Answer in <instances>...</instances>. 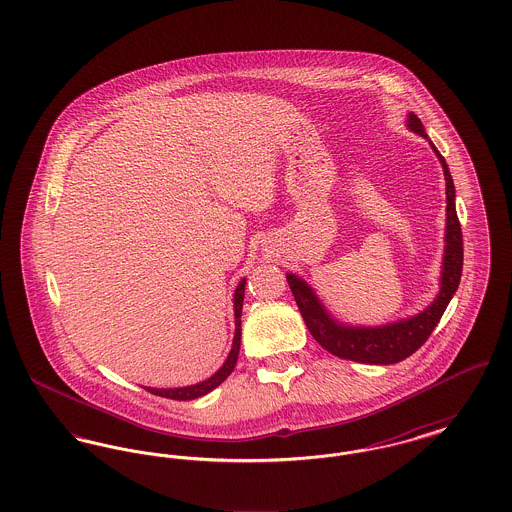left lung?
I'll return each mask as SVG.
<instances>
[{
  "label": "left lung",
  "instance_id": "left-lung-1",
  "mask_svg": "<svg viewBox=\"0 0 512 512\" xmlns=\"http://www.w3.org/2000/svg\"><path fill=\"white\" fill-rule=\"evenodd\" d=\"M407 126L411 132L430 142L445 174V249L436 299L414 317L401 318L382 326H351L332 317L315 290L301 276L293 272L286 274L295 303L311 336L332 355L365 365H393L411 357L438 326L439 318L457 292L463 274V232L455 209V184L451 172L414 113L407 115Z\"/></svg>",
  "mask_w": 512,
  "mask_h": 512
}]
</instances>
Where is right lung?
<instances>
[{"instance_id":"obj_1","label":"right lung","mask_w":512,"mask_h":512,"mask_svg":"<svg viewBox=\"0 0 512 512\" xmlns=\"http://www.w3.org/2000/svg\"><path fill=\"white\" fill-rule=\"evenodd\" d=\"M244 295H245V278L240 280L236 292H234V318H236V330H234V341H232V349L224 361V365L220 366L219 370L199 382L194 386H186V388H146L149 393L153 395H161V397H167V399H178V401H190V399H197L201 395H207L209 391L215 390L217 386H220L234 370V366L238 363V353H240V341H242V307H244Z\"/></svg>"}]
</instances>
